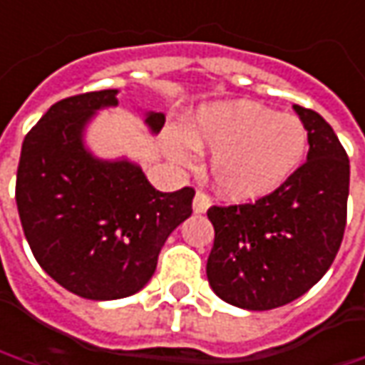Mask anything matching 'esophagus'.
Returning a JSON list of instances; mask_svg holds the SVG:
<instances>
[{
	"mask_svg": "<svg viewBox=\"0 0 365 365\" xmlns=\"http://www.w3.org/2000/svg\"><path fill=\"white\" fill-rule=\"evenodd\" d=\"M212 206V200L206 192H195L194 195V212L195 214H204L207 207Z\"/></svg>",
	"mask_w": 365,
	"mask_h": 365,
	"instance_id": "esophagus-1",
	"label": "esophagus"
}]
</instances>
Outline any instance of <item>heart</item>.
<instances>
[{"label": "heart", "mask_w": 365, "mask_h": 365, "mask_svg": "<svg viewBox=\"0 0 365 365\" xmlns=\"http://www.w3.org/2000/svg\"><path fill=\"white\" fill-rule=\"evenodd\" d=\"M171 159L192 165L195 151H214L210 178L222 195L248 202L281 187L303 165L309 133L295 115L274 113L252 101L202 107L185 133L165 135Z\"/></svg>", "instance_id": "heart-1"}]
</instances>
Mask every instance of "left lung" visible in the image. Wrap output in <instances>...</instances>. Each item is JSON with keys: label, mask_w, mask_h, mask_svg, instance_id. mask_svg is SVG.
I'll list each match as a JSON object with an SVG mask.
<instances>
[{"label": "left lung", "mask_w": 365, "mask_h": 365, "mask_svg": "<svg viewBox=\"0 0 365 365\" xmlns=\"http://www.w3.org/2000/svg\"><path fill=\"white\" fill-rule=\"evenodd\" d=\"M309 133L307 161L257 202L212 206L206 274L222 301L269 311L305 295L331 267L347 220L349 159L329 123L293 105Z\"/></svg>", "instance_id": "8db88e82"}]
</instances>
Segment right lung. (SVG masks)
<instances>
[{
	"instance_id": "1",
	"label": "right lung",
	"mask_w": 365,
	"mask_h": 365,
	"mask_svg": "<svg viewBox=\"0 0 365 365\" xmlns=\"http://www.w3.org/2000/svg\"><path fill=\"white\" fill-rule=\"evenodd\" d=\"M117 91L68 96L26 135L16 178L21 228L38 264L74 295L123 299L153 277L161 246L192 216L194 187L163 194L131 161H103L82 145V129ZM145 123L161 131L165 115Z\"/></svg>"
}]
</instances>
